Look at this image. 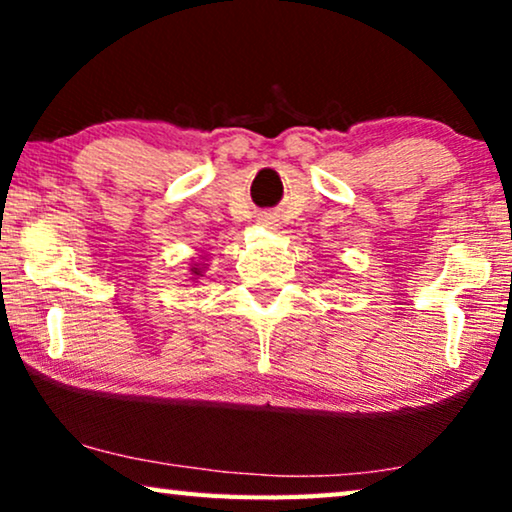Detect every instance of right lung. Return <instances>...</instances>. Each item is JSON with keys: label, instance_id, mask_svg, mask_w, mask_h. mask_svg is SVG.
Returning a JSON list of instances; mask_svg holds the SVG:
<instances>
[{"label": "right lung", "instance_id": "right-lung-1", "mask_svg": "<svg viewBox=\"0 0 512 512\" xmlns=\"http://www.w3.org/2000/svg\"><path fill=\"white\" fill-rule=\"evenodd\" d=\"M193 272H198V268H195V270H193Z\"/></svg>", "mask_w": 512, "mask_h": 512}]
</instances>
